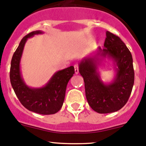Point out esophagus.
<instances>
[{"label": "esophagus", "mask_w": 146, "mask_h": 146, "mask_svg": "<svg viewBox=\"0 0 146 146\" xmlns=\"http://www.w3.org/2000/svg\"><path fill=\"white\" fill-rule=\"evenodd\" d=\"M74 68H75V73L76 74H78L79 70H78V65L77 64L74 65Z\"/></svg>", "instance_id": "1"}]
</instances>
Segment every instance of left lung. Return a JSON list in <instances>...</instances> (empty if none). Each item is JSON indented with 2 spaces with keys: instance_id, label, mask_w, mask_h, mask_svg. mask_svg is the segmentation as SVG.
Segmentation results:
<instances>
[{
  "instance_id": "obj_1",
  "label": "left lung",
  "mask_w": 146,
  "mask_h": 146,
  "mask_svg": "<svg viewBox=\"0 0 146 146\" xmlns=\"http://www.w3.org/2000/svg\"><path fill=\"white\" fill-rule=\"evenodd\" d=\"M106 58L114 66V78L110 83L102 81L99 71ZM79 73L85 82L87 100L94 111L114 112L126 104L134 83V70L131 54L119 36L107 31L104 48L84 57L79 62Z\"/></svg>"
}]
</instances>
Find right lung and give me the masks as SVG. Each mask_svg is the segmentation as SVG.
<instances>
[{
    "instance_id": "add662e5",
    "label": "right lung",
    "mask_w": 146,
    "mask_h": 146,
    "mask_svg": "<svg viewBox=\"0 0 146 146\" xmlns=\"http://www.w3.org/2000/svg\"><path fill=\"white\" fill-rule=\"evenodd\" d=\"M43 33L41 30L34 31L23 38L12 58L10 78L15 93L26 109L38 114L48 115L55 114L61 110L68 82L73 77L75 70L71 66L58 70L41 88H32L25 83L20 69L25 45L29 38Z\"/></svg>"
}]
</instances>
